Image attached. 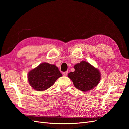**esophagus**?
Instances as JSON below:
<instances>
[{"label":"esophagus","mask_w":129,"mask_h":129,"mask_svg":"<svg viewBox=\"0 0 129 129\" xmlns=\"http://www.w3.org/2000/svg\"><path fill=\"white\" fill-rule=\"evenodd\" d=\"M68 72L67 71V72H63V75L64 76H67V74H68Z\"/></svg>","instance_id":"esophagus-1"}]
</instances>
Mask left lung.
Returning <instances> with one entry per match:
<instances>
[{
    "mask_svg": "<svg viewBox=\"0 0 129 129\" xmlns=\"http://www.w3.org/2000/svg\"><path fill=\"white\" fill-rule=\"evenodd\" d=\"M75 71L68 74L74 86L83 91L93 89L98 84L101 74L97 69L86 61H82L74 66Z\"/></svg>",
    "mask_w": 129,
    "mask_h": 129,
    "instance_id": "1",
    "label": "left lung"
}]
</instances>
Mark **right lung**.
Returning a JSON list of instances; mask_svg holds the SVG:
<instances>
[{
  "instance_id": "1",
  "label": "right lung",
  "mask_w": 129,
  "mask_h": 129,
  "mask_svg": "<svg viewBox=\"0 0 129 129\" xmlns=\"http://www.w3.org/2000/svg\"><path fill=\"white\" fill-rule=\"evenodd\" d=\"M62 76L56 66L44 62L28 73V81L33 89L43 91L52 86Z\"/></svg>"
}]
</instances>
